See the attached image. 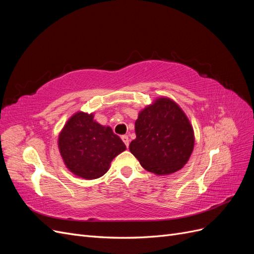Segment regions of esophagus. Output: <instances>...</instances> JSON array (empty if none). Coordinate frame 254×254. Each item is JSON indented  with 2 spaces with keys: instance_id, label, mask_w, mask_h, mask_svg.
Here are the masks:
<instances>
[{
  "instance_id": "34e87169",
  "label": "esophagus",
  "mask_w": 254,
  "mask_h": 254,
  "mask_svg": "<svg viewBox=\"0 0 254 254\" xmlns=\"http://www.w3.org/2000/svg\"><path fill=\"white\" fill-rule=\"evenodd\" d=\"M122 140H123V142H124L125 145L128 147V146H129V137H128V135H123L122 136Z\"/></svg>"
}]
</instances>
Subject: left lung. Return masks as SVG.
<instances>
[{"mask_svg": "<svg viewBox=\"0 0 254 254\" xmlns=\"http://www.w3.org/2000/svg\"><path fill=\"white\" fill-rule=\"evenodd\" d=\"M136 137L129 150L140 164L158 176L180 171L188 163L195 145L190 123L173 99L161 96L139 112Z\"/></svg>", "mask_w": 254, "mask_h": 254, "instance_id": "1", "label": "left lung"}]
</instances>
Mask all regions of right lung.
Masks as SVG:
<instances>
[{"instance_id":"add662e5","label":"right lung","mask_w":254,"mask_h":254,"mask_svg":"<svg viewBox=\"0 0 254 254\" xmlns=\"http://www.w3.org/2000/svg\"><path fill=\"white\" fill-rule=\"evenodd\" d=\"M58 148L68 171L92 180L108 172L111 161L126 146L111 127L98 124L93 113L78 111L60 131Z\"/></svg>"}]
</instances>
